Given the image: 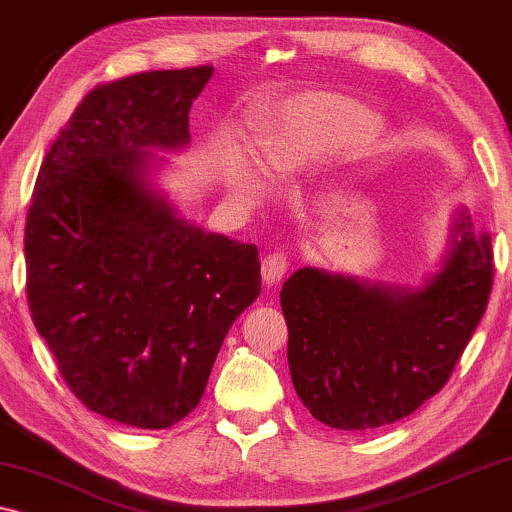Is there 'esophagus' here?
Segmentation results:
<instances>
[{"mask_svg": "<svg viewBox=\"0 0 512 512\" xmlns=\"http://www.w3.org/2000/svg\"><path fill=\"white\" fill-rule=\"evenodd\" d=\"M289 256L284 254V251H275V254H268L263 258L261 263V275H263V284L265 286H275L279 279L286 275V270H289Z\"/></svg>", "mask_w": 512, "mask_h": 512, "instance_id": "obj_1", "label": "esophagus"}]
</instances>
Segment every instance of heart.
I'll return each instance as SVG.
<instances>
[{
    "mask_svg": "<svg viewBox=\"0 0 512 512\" xmlns=\"http://www.w3.org/2000/svg\"><path fill=\"white\" fill-rule=\"evenodd\" d=\"M375 128L373 114L340 95L314 93L291 102L263 139L270 170L289 174L324 153L359 142Z\"/></svg>",
    "mask_w": 512,
    "mask_h": 512,
    "instance_id": "obj_1",
    "label": "heart"
}]
</instances>
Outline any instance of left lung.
<instances>
[{
	"label": "left lung",
	"instance_id": "1",
	"mask_svg": "<svg viewBox=\"0 0 512 512\" xmlns=\"http://www.w3.org/2000/svg\"><path fill=\"white\" fill-rule=\"evenodd\" d=\"M494 284L489 235L454 223L443 270L422 291L300 268L282 286L289 370L310 415L340 431L408 417L450 380Z\"/></svg>",
	"mask_w": 512,
	"mask_h": 512
}]
</instances>
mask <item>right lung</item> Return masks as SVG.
<instances>
[{
  "label": "right lung",
  "mask_w": 512,
  "mask_h": 512,
  "mask_svg": "<svg viewBox=\"0 0 512 512\" xmlns=\"http://www.w3.org/2000/svg\"><path fill=\"white\" fill-rule=\"evenodd\" d=\"M212 65L95 86L51 144L25 223L27 303L62 380L97 415L167 429L195 410L233 321L261 293L254 244L195 228L144 165L184 146Z\"/></svg>",
  "instance_id": "add662e5"
}]
</instances>
